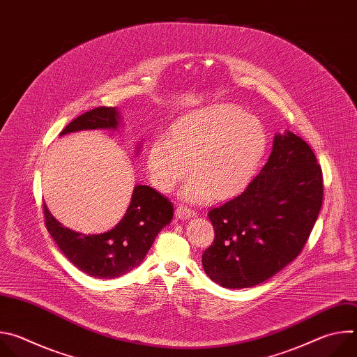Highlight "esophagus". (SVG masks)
Wrapping results in <instances>:
<instances>
[{"mask_svg":"<svg viewBox=\"0 0 357 357\" xmlns=\"http://www.w3.org/2000/svg\"><path fill=\"white\" fill-rule=\"evenodd\" d=\"M175 215H176V218H179V219H189V218L196 216L197 212L192 211L190 208H185V206L179 205V206L176 208V211H175Z\"/></svg>","mask_w":357,"mask_h":357,"instance_id":"34e87169","label":"esophagus"}]
</instances>
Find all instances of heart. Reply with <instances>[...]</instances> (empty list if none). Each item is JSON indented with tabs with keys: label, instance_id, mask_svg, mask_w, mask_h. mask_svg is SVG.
I'll list each match as a JSON object with an SVG mask.
<instances>
[{
	"label": "heart",
	"instance_id": "heart-1",
	"mask_svg": "<svg viewBox=\"0 0 357 357\" xmlns=\"http://www.w3.org/2000/svg\"><path fill=\"white\" fill-rule=\"evenodd\" d=\"M267 149L263 123L233 105H213L181 117L169 138L158 137L148 151L151 182L171 192L189 172L182 197L203 203L240 192L257 171Z\"/></svg>",
	"mask_w": 357,
	"mask_h": 357
}]
</instances>
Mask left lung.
I'll return each mask as SVG.
<instances>
[{
  "label": "left lung",
  "mask_w": 357,
  "mask_h": 357,
  "mask_svg": "<svg viewBox=\"0 0 357 357\" xmlns=\"http://www.w3.org/2000/svg\"><path fill=\"white\" fill-rule=\"evenodd\" d=\"M322 199V169L311 146L291 131L277 134L261 172L209 211L215 238L202 254L205 273L225 288L271 278L301 254Z\"/></svg>",
  "instance_id": "1"
}]
</instances>
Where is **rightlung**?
I'll return each mask as SVG.
<instances>
[{
  "mask_svg": "<svg viewBox=\"0 0 357 357\" xmlns=\"http://www.w3.org/2000/svg\"><path fill=\"white\" fill-rule=\"evenodd\" d=\"M114 107H96L69 123L61 135L94 128H117ZM174 216L172 203L146 185L134 189L123 220L103 234H80L62 226L43 203L45 226L65 257L80 271L96 278H116L130 273L145 257L160 230Z\"/></svg>",
  "mask_w": 357,
  "mask_h": 357,
  "instance_id": "add662e5",
  "label": "right lung"
}]
</instances>
